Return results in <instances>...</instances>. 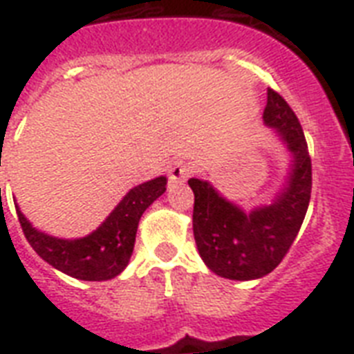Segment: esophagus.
<instances>
[{
  "label": "esophagus",
  "instance_id": "esophagus-1",
  "mask_svg": "<svg viewBox=\"0 0 354 354\" xmlns=\"http://www.w3.org/2000/svg\"><path fill=\"white\" fill-rule=\"evenodd\" d=\"M191 174V167H189V163L183 162V160H176V162H172V165L169 167V180L172 183H182L185 182L187 178Z\"/></svg>",
  "mask_w": 354,
  "mask_h": 354
}]
</instances>
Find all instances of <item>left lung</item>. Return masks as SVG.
Segmentation results:
<instances>
[{"label": "left lung", "instance_id": "1", "mask_svg": "<svg viewBox=\"0 0 354 354\" xmlns=\"http://www.w3.org/2000/svg\"><path fill=\"white\" fill-rule=\"evenodd\" d=\"M263 123L277 129L292 156L291 172L271 205L243 212L227 202L209 182L191 178L194 192L192 231L198 252L214 274L229 280L266 277L291 249L311 200V156L297 114L272 88H267Z\"/></svg>", "mask_w": 354, "mask_h": 354}]
</instances>
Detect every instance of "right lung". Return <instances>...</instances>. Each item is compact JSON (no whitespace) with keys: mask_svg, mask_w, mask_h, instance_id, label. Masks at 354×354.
<instances>
[{"mask_svg":"<svg viewBox=\"0 0 354 354\" xmlns=\"http://www.w3.org/2000/svg\"><path fill=\"white\" fill-rule=\"evenodd\" d=\"M165 185L167 178L160 176L131 189L96 231L77 240L48 236L30 225L19 207L16 212L27 242L54 269L77 280H111L127 267L140 218L165 192Z\"/></svg>","mask_w":354,"mask_h":354,"instance_id":"add662e5","label":"right lung"}]
</instances>
